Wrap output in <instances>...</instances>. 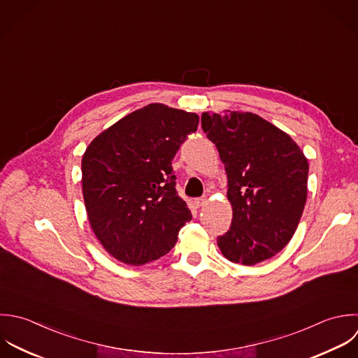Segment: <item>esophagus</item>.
Wrapping results in <instances>:
<instances>
[{
    "label": "esophagus",
    "instance_id": "esophagus-1",
    "mask_svg": "<svg viewBox=\"0 0 358 358\" xmlns=\"http://www.w3.org/2000/svg\"><path fill=\"white\" fill-rule=\"evenodd\" d=\"M206 202H208V199H206V198H198V199H195V201H194V203H195V206H196V208L205 206V205H206Z\"/></svg>",
    "mask_w": 358,
    "mask_h": 358
}]
</instances>
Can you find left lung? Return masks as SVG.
Segmentation results:
<instances>
[{
	"instance_id": "obj_1",
	"label": "left lung",
	"mask_w": 358,
	"mask_h": 358,
	"mask_svg": "<svg viewBox=\"0 0 358 358\" xmlns=\"http://www.w3.org/2000/svg\"><path fill=\"white\" fill-rule=\"evenodd\" d=\"M201 122L224 164L233 208L229 231L217 237L222 254L247 266L275 257L306 206L307 157L285 131L254 113H202Z\"/></svg>"
}]
</instances>
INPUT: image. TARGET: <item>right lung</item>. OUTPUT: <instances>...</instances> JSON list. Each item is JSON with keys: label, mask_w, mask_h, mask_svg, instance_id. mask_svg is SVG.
I'll use <instances>...</instances> for the list:
<instances>
[{"label": "right lung", "mask_w": 358, "mask_h": 358, "mask_svg": "<svg viewBox=\"0 0 358 358\" xmlns=\"http://www.w3.org/2000/svg\"><path fill=\"white\" fill-rule=\"evenodd\" d=\"M199 117L148 104L99 134L82 157V192L103 248L127 265L166 255L192 219L176 189L171 160Z\"/></svg>", "instance_id": "add662e5"}]
</instances>
